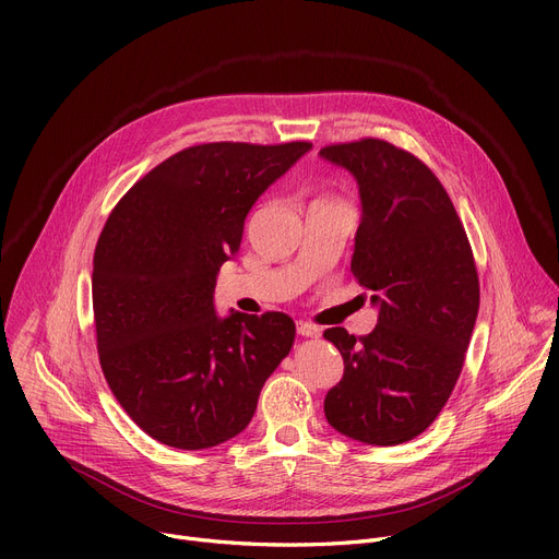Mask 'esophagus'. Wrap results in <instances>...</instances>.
I'll list each match as a JSON object with an SVG mask.
<instances>
[{"instance_id": "34e87169", "label": "esophagus", "mask_w": 559, "mask_h": 559, "mask_svg": "<svg viewBox=\"0 0 559 559\" xmlns=\"http://www.w3.org/2000/svg\"><path fill=\"white\" fill-rule=\"evenodd\" d=\"M297 333L304 337H319L321 329L314 324H308V321H297Z\"/></svg>"}]
</instances>
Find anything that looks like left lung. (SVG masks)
Here are the masks:
<instances>
[{
    "mask_svg": "<svg viewBox=\"0 0 559 559\" xmlns=\"http://www.w3.org/2000/svg\"><path fill=\"white\" fill-rule=\"evenodd\" d=\"M321 156L360 186L350 272L380 306L369 335L324 331L344 360L324 413L358 442L403 444L437 419L460 378L480 306L474 251L449 192L415 154L360 138Z\"/></svg>",
    "mask_w": 559,
    "mask_h": 559,
    "instance_id": "left-lung-1",
    "label": "left lung"
}]
</instances>
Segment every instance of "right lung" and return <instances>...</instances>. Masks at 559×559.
I'll use <instances>...</instances> for the list:
<instances>
[{
  "label": "right lung",
  "instance_id": "right-lung-1",
  "mask_svg": "<svg viewBox=\"0 0 559 559\" xmlns=\"http://www.w3.org/2000/svg\"><path fill=\"white\" fill-rule=\"evenodd\" d=\"M310 146H188L108 215L93 258L99 365L124 413L160 444L199 451L242 432L264 380L289 354L287 314L219 319L213 292L255 199Z\"/></svg>",
  "mask_w": 559,
  "mask_h": 559
}]
</instances>
